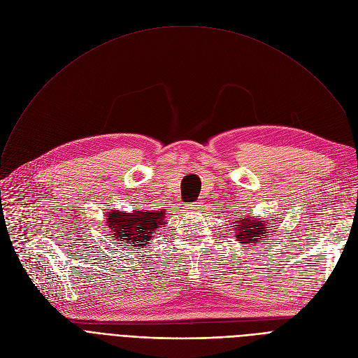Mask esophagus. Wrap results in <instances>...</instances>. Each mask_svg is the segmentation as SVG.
Listing matches in <instances>:
<instances>
[{
  "label": "esophagus",
  "instance_id": "34e87169",
  "mask_svg": "<svg viewBox=\"0 0 358 358\" xmlns=\"http://www.w3.org/2000/svg\"><path fill=\"white\" fill-rule=\"evenodd\" d=\"M201 204H203L201 201H194V203L187 204V209L192 210V212H196V210H199L201 208Z\"/></svg>",
  "mask_w": 358,
  "mask_h": 358
}]
</instances>
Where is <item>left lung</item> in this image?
Segmentation results:
<instances>
[{
	"label": "left lung",
	"instance_id": "8db88e82",
	"mask_svg": "<svg viewBox=\"0 0 358 358\" xmlns=\"http://www.w3.org/2000/svg\"><path fill=\"white\" fill-rule=\"evenodd\" d=\"M234 224L235 238L242 245H255L257 242H266V238L271 234V219L261 216H247L238 217Z\"/></svg>",
	"mask_w": 358,
	"mask_h": 358
}]
</instances>
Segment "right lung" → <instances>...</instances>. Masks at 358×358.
<instances>
[{"instance_id": "1", "label": "right lung", "mask_w": 358, "mask_h": 358, "mask_svg": "<svg viewBox=\"0 0 358 358\" xmlns=\"http://www.w3.org/2000/svg\"><path fill=\"white\" fill-rule=\"evenodd\" d=\"M165 209L149 210L135 208L131 212L110 210L106 217V227L110 235L117 239L127 250L145 248L152 241L161 227H165Z\"/></svg>"}]
</instances>
